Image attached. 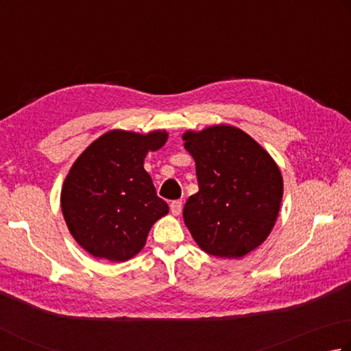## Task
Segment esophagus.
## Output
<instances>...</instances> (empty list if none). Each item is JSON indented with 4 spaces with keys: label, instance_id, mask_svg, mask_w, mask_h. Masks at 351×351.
Listing matches in <instances>:
<instances>
[{
    "label": "esophagus",
    "instance_id": "esophagus-1",
    "mask_svg": "<svg viewBox=\"0 0 351 351\" xmlns=\"http://www.w3.org/2000/svg\"><path fill=\"white\" fill-rule=\"evenodd\" d=\"M170 212H171V215H175V216H178L180 215L181 212H182V201H171L170 202Z\"/></svg>",
    "mask_w": 351,
    "mask_h": 351
}]
</instances>
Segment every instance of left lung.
I'll use <instances>...</instances> for the list:
<instances>
[{
    "label": "left lung",
    "instance_id": "left-lung-1",
    "mask_svg": "<svg viewBox=\"0 0 351 351\" xmlns=\"http://www.w3.org/2000/svg\"><path fill=\"white\" fill-rule=\"evenodd\" d=\"M196 164L199 192L184 206V222L212 256L239 259L269 238L284 182L275 159L238 127L218 124L182 135Z\"/></svg>",
    "mask_w": 351,
    "mask_h": 351
}]
</instances>
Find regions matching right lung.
I'll return each mask as SVG.
<instances>
[{"label":"right lung","instance_id":"obj_1","mask_svg":"<svg viewBox=\"0 0 351 351\" xmlns=\"http://www.w3.org/2000/svg\"><path fill=\"white\" fill-rule=\"evenodd\" d=\"M169 133L114 129L76 158L62 184L61 210L73 239L87 253L124 263L143 250L152 226L169 213L144 170L149 152Z\"/></svg>","mask_w":351,"mask_h":351}]
</instances>
